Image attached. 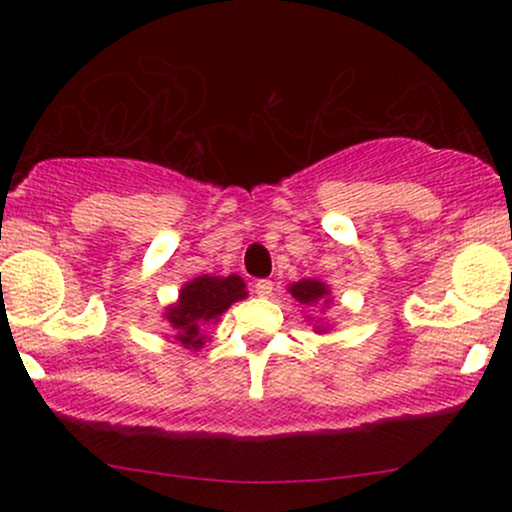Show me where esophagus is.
<instances>
[{
	"instance_id": "esophagus-1",
	"label": "esophagus",
	"mask_w": 512,
	"mask_h": 512,
	"mask_svg": "<svg viewBox=\"0 0 512 512\" xmlns=\"http://www.w3.org/2000/svg\"><path fill=\"white\" fill-rule=\"evenodd\" d=\"M255 293L260 298H269L274 293V281H269V279H260L255 284Z\"/></svg>"
}]
</instances>
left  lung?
<instances>
[{
    "instance_id": "8db88e82",
    "label": "left lung",
    "mask_w": 512,
    "mask_h": 512,
    "mask_svg": "<svg viewBox=\"0 0 512 512\" xmlns=\"http://www.w3.org/2000/svg\"><path fill=\"white\" fill-rule=\"evenodd\" d=\"M289 293L293 301H298L303 305V308H317V313L320 310H327L332 305V291L330 286L325 284V281L320 279H301V281H293V284H289ZM308 320H313L310 315H305ZM313 330L317 334H325L327 330H330V322H322L320 320H313Z\"/></svg>"
}]
</instances>
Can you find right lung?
Returning a JSON list of instances; mask_svg holds the SVG:
<instances>
[{
  "label": "right lung",
  "mask_w": 512,
  "mask_h": 512,
  "mask_svg": "<svg viewBox=\"0 0 512 512\" xmlns=\"http://www.w3.org/2000/svg\"><path fill=\"white\" fill-rule=\"evenodd\" d=\"M245 298H248V289L238 274H202L182 284L178 301L163 310V320L173 330V344L190 351L204 349V344L209 342V327L216 325L233 303L245 301Z\"/></svg>",
  "instance_id": "obj_1"
}]
</instances>
